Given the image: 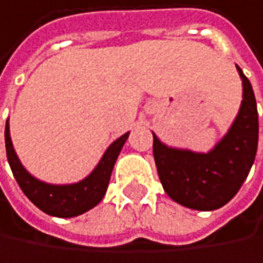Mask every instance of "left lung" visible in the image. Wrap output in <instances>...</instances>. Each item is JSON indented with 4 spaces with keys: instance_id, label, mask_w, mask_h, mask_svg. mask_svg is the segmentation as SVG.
Wrapping results in <instances>:
<instances>
[{
    "instance_id": "left-lung-1",
    "label": "left lung",
    "mask_w": 263,
    "mask_h": 263,
    "mask_svg": "<svg viewBox=\"0 0 263 263\" xmlns=\"http://www.w3.org/2000/svg\"><path fill=\"white\" fill-rule=\"evenodd\" d=\"M242 104L228 133L208 153L173 148L153 133V156L165 193L175 202L211 211L230 202L247 179L257 152L259 116L253 87L240 67Z\"/></svg>"
}]
</instances>
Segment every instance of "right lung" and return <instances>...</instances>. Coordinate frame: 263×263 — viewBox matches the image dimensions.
Segmentation results:
<instances>
[{"instance_id":"add662e5","label":"right lung","mask_w":263,"mask_h":263,"mask_svg":"<svg viewBox=\"0 0 263 263\" xmlns=\"http://www.w3.org/2000/svg\"><path fill=\"white\" fill-rule=\"evenodd\" d=\"M6 152H7V161L12 168V173L20 185V189L24 192V195L29 197L40 210L50 216L57 217H74L79 216L90 208L96 206L107 192L108 181L115 167V162L128 138V133L118 138L104 156L101 158L99 164L95 167V170L82 181L76 184L68 185H53L46 184L36 178H33L20 162L12 139H10V130H9V121L6 122Z\"/></svg>"}]
</instances>
